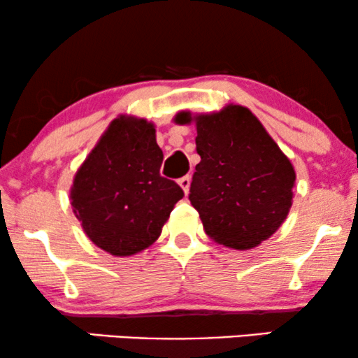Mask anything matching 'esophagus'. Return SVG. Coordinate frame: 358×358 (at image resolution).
Listing matches in <instances>:
<instances>
[{
	"label": "esophagus",
	"instance_id": "obj_1",
	"mask_svg": "<svg viewBox=\"0 0 358 358\" xmlns=\"http://www.w3.org/2000/svg\"><path fill=\"white\" fill-rule=\"evenodd\" d=\"M178 184L180 186V189H182L184 191V194H189V187H191V178H189V176H184V178H180L179 180H178Z\"/></svg>",
	"mask_w": 358,
	"mask_h": 358
}]
</instances>
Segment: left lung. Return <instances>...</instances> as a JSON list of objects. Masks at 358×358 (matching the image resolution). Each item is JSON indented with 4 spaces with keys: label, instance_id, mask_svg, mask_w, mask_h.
Segmentation results:
<instances>
[{
    "label": "left lung",
    "instance_id": "1",
    "mask_svg": "<svg viewBox=\"0 0 358 358\" xmlns=\"http://www.w3.org/2000/svg\"><path fill=\"white\" fill-rule=\"evenodd\" d=\"M174 122L196 124L201 162L189 201L217 244L249 250L277 232L294 201L295 169L275 141L241 104L220 111H179Z\"/></svg>",
    "mask_w": 358,
    "mask_h": 358
}]
</instances>
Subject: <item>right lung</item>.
Segmentation results:
<instances>
[{
    "mask_svg": "<svg viewBox=\"0 0 358 358\" xmlns=\"http://www.w3.org/2000/svg\"><path fill=\"white\" fill-rule=\"evenodd\" d=\"M156 126L144 117L113 119L73 179V213L92 244L116 257L143 252L161 236L184 192L161 178Z\"/></svg>",
    "mask_w": 358,
    "mask_h": 358,
    "instance_id": "obj_1",
    "label": "right lung"
}]
</instances>
